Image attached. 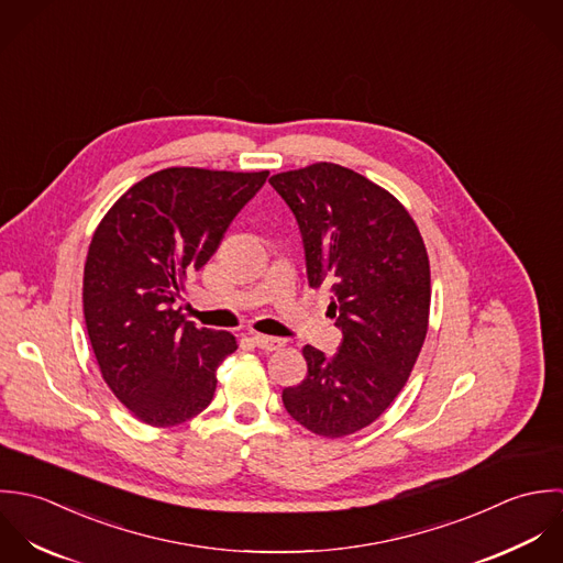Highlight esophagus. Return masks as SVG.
<instances>
[{"instance_id": "34e87169", "label": "esophagus", "mask_w": 563, "mask_h": 563, "mask_svg": "<svg viewBox=\"0 0 563 563\" xmlns=\"http://www.w3.org/2000/svg\"><path fill=\"white\" fill-rule=\"evenodd\" d=\"M252 341L256 347L265 350V352H274V350H280L285 345V339L269 338V335H252Z\"/></svg>"}]
</instances>
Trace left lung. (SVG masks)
Masks as SVG:
<instances>
[{
    "label": "left lung",
    "mask_w": 563,
    "mask_h": 563,
    "mask_svg": "<svg viewBox=\"0 0 563 563\" xmlns=\"http://www.w3.org/2000/svg\"><path fill=\"white\" fill-rule=\"evenodd\" d=\"M269 185L302 234L311 287H329L338 354L305 345L307 378L283 389L287 413L322 438L372 424L405 387L429 329V256L407 209L335 163L283 172Z\"/></svg>",
    "instance_id": "8db88e82"
}]
</instances>
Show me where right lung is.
Listing matches in <instances>:
<instances>
[{"label": "right lung", "instance_id": "right-lung-1", "mask_svg": "<svg viewBox=\"0 0 563 563\" xmlns=\"http://www.w3.org/2000/svg\"><path fill=\"white\" fill-rule=\"evenodd\" d=\"M269 172L161 169L132 185L98 225L85 263V322L107 385L150 427L205 411L234 335L198 329L174 302L220 247Z\"/></svg>", "mask_w": 563, "mask_h": 563}]
</instances>
